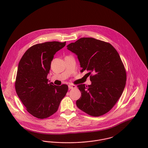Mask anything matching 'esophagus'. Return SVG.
Here are the masks:
<instances>
[{
    "mask_svg": "<svg viewBox=\"0 0 148 148\" xmlns=\"http://www.w3.org/2000/svg\"><path fill=\"white\" fill-rule=\"evenodd\" d=\"M68 87L69 89H73V88H76V86L75 85L69 84L68 85Z\"/></svg>",
    "mask_w": 148,
    "mask_h": 148,
    "instance_id": "1",
    "label": "esophagus"
}]
</instances>
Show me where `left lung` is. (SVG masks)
<instances>
[{
    "label": "left lung",
    "mask_w": 148,
    "mask_h": 148,
    "mask_svg": "<svg viewBox=\"0 0 148 148\" xmlns=\"http://www.w3.org/2000/svg\"><path fill=\"white\" fill-rule=\"evenodd\" d=\"M66 47L77 56L81 72L90 75L91 84L77 85L82 97L76 106L92 116L106 114L116 104L126 84V71L119 53L110 43L92 38H80Z\"/></svg>",
    "instance_id": "left-lung-1"
}]
</instances>
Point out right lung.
I'll use <instances>...</instances> for the list:
<instances>
[{"label":"right lung","mask_w":148,"mask_h":148,"mask_svg":"<svg viewBox=\"0 0 148 148\" xmlns=\"http://www.w3.org/2000/svg\"><path fill=\"white\" fill-rule=\"evenodd\" d=\"M66 42L35 44L24 53L19 63L15 90L26 110L33 116L44 119L58 110L68 86L48 83L47 75L55 54Z\"/></svg>","instance_id":"add662e5"}]
</instances>
